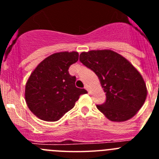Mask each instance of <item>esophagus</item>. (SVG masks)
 Masks as SVG:
<instances>
[{"label": "esophagus", "instance_id": "obj_1", "mask_svg": "<svg viewBox=\"0 0 159 159\" xmlns=\"http://www.w3.org/2000/svg\"><path fill=\"white\" fill-rule=\"evenodd\" d=\"M85 88V89H86V90H87V91H88V93H90V92H89V90H88V88H87V87H85V88Z\"/></svg>", "mask_w": 159, "mask_h": 159}]
</instances>
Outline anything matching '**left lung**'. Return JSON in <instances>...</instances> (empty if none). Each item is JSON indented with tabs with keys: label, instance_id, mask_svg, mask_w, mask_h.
I'll return each mask as SVG.
<instances>
[{
	"label": "left lung",
	"instance_id": "8db88e82",
	"mask_svg": "<svg viewBox=\"0 0 159 159\" xmlns=\"http://www.w3.org/2000/svg\"><path fill=\"white\" fill-rule=\"evenodd\" d=\"M80 61L99 77L106 101L96 107L108 119L126 121L139 111L147 98V87L128 60L111 50H94L81 53Z\"/></svg>",
	"mask_w": 159,
	"mask_h": 159
}]
</instances>
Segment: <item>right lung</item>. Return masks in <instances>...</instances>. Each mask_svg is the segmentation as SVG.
<instances>
[{"label": "right lung", "mask_w": 159, "mask_h": 159, "mask_svg": "<svg viewBox=\"0 0 159 159\" xmlns=\"http://www.w3.org/2000/svg\"><path fill=\"white\" fill-rule=\"evenodd\" d=\"M79 60L76 52L49 56L38 64L25 86V99L31 111L39 119L55 122L72 109L85 89L75 87V76L69 67Z\"/></svg>", "instance_id": "1"}]
</instances>
